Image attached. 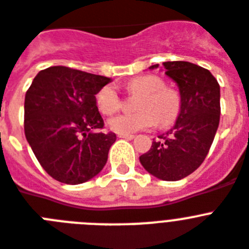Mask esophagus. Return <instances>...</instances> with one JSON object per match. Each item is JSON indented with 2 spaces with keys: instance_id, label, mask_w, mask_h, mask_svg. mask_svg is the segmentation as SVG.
I'll use <instances>...</instances> for the list:
<instances>
[{
  "instance_id": "34e87169",
  "label": "esophagus",
  "mask_w": 249,
  "mask_h": 249,
  "mask_svg": "<svg viewBox=\"0 0 249 249\" xmlns=\"http://www.w3.org/2000/svg\"><path fill=\"white\" fill-rule=\"evenodd\" d=\"M119 138H124V139H128V141H131V139H134L135 135L134 134H118Z\"/></svg>"
}]
</instances>
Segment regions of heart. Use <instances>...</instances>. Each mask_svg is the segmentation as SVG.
I'll list each match as a JSON object with an SVG mask.
<instances>
[{"label": "heart", "instance_id": "b5f03b06", "mask_svg": "<svg viewBox=\"0 0 249 249\" xmlns=\"http://www.w3.org/2000/svg\"><path fill=\"white\" fill-rule=\"evenodd\" d=\"M130 96H141L135 102V114L119 115L108 121V128L118 134H131L160 124L172 125L181 111V96L172 87H166L163 79L156 76H139L125 85ZM96 105L104 115H112L121 107V100L112 85H106L96 95Z\"/></svg>", "mask_w": 249, "mask_h": 249}]
</instances>
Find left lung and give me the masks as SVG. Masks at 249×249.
<instances>
[{
  "label": "left lung",
  "mask_w": 249,
  "mask_h": 249,
  "mask_svg": "<svg viewBox=\"0 0 249 249\" xmlns=\"http://www.w3.org/2000/svg\"><path fill=\"white\" fill-rule=\"evenodd\" d=\"M162 66L178 86L181 111L175 126L153 141L139 160L157 178L178 181L201 166L212 147L220 120V86L197 64L176 60Z\"/></svg>",
  "instance_id": "obj_1"
}]
</instances>
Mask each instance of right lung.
Segmentation results:
<instances>
[{
  "mask_svg": "<svg viewBox=\"0 0 249 249\" xmlns=\"http://www.w3.org/2000/svg\"><path fill=\"white\" fill-rule=\"evenodd\" d=\"M111 78L70 67L37 73L25 95L24 129L36 160L59 182L78 185L101 172L115 133H102L96 95Z\"/></svg>",
  "mask_w": 249,
  "mask_h": 249,
  "instance_id": "add662e5",
  "label": "right lung"
}]
</instances>
